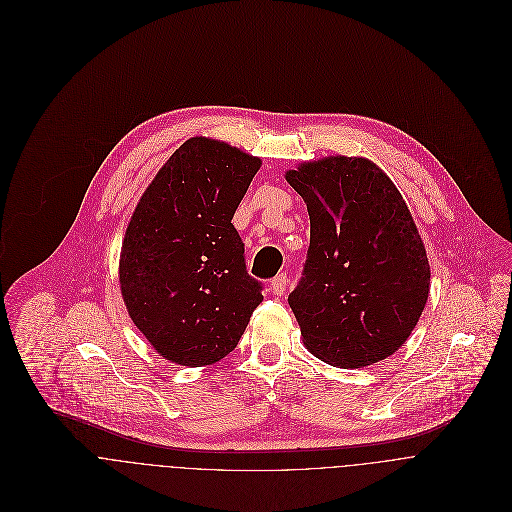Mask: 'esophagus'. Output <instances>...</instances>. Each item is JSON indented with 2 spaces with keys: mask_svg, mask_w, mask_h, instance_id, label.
Listing matches in <instances>:
<instances>
[{
  "mask_svg": "<svg viewBox=\"0 0 512 512\" xmlns=\"http://www.w3.org/2000/svg\"><path fill=\"white\" fill-rule=\"evenodd\" d=\"M270 288H272V292L276 293V295H284L286 288H288V276H286V274H278V276L272 280Z\"/></svg>",
  "mask_w": 512,
  "mask_h": 512,
  "instance_id": "esophagus-1",
  "label": "esophagus"
}]
</instances>
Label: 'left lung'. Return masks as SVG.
I'll return each instance as SVG.
<instances>
[{
    "mask_svg": "<svg viewBox=\"0 0 512 512\" xmlns=\"http://www.w3.org/2000/svg\"><path fill=\"white\" fill-rule=\"evenodd\" d=\"M309 213V248L288 301L303 345L361 368L396 353L430 292V264L394 183L365 157H325L286 173Z\"/></svg>",
    "mask_w": 512,
    "mask_h": 512,
    "instance_id": "obj_1",
    "label": "left lung"
}]
</instances>
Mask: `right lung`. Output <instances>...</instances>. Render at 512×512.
Instances as JSON below:
<instances>
[{
	"instance_id": "add662e5",
	"label": "right lung",
	"mask_w": 512,
	"mask_h": 512,
	"mask_svg": "<svg viewBox=\"0 0 512 512\" xmlns=\"http://www.w3.org/2000/svg\"><path fill=\"white\" fill-rule=\"evenodd\" d=\"M258 169V157L191 138L157 171L132 215L120 288L136 327L171 363L226 357L264 299L232 224Z\"/></svg>"
}]
</instances>
